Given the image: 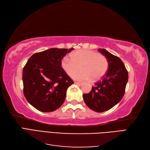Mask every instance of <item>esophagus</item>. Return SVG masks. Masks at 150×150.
Listing matches in <instances>:
<instances>
[{
  "label": "esophagus",
  "mask_w": 150,
  "mask_h": 150,
  "mask_svg": "<svg viewBox=\"0 0 150 150\" xmlns=\"http://www.w3.org/2000/svg\"><path fill=\"white\" fill-rule=\"evenodd\" d=\"M74 83H75L76 84H81V83H79V82H74Z\"/></svg>",
  "instance_id": "34e87169"
}]
</instances>
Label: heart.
<instances>
[{
	"instance_id": "obj_1",
	"label": "heart",
	"mask_w": 150,
	"mask_h": 150,
	"mask_svg": "<svg viewBox=\"0 0 150 150\" xmlns=\"http://www.w3.org/2000/svg\"><path fill=\"white\" fill-rule=\"evenodd\" d=\"M61 67L66 73L72 77L79 69H82L74 76L78 80H98L106 74L108 69V61L101 54L88 49H79L62 58Z\"/></svg>"
}]
</instances>
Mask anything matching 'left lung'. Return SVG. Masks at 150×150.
Listing matches in <instances>:
<instances>
[{
    "label": "left lung",
    "instance_id": "left-lung-1",
    "mask_svg": "<svg viewBox=\"0 0 150 150\" xmlns=\"http://www.w3.org/2000/svg\"><path fill=\"white\" fill-rule=\"evenodd\" d=\"M108 61V69L105 76L95 83L88 94H83L85 104L91 110L102 112L110 110L123 97L128 83V73L120 59L106 51L99 49Z\"/></svg>",
    "mask_w": 150,
    "mask_h": 150
}]
</instances>
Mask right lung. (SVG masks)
<instances>
[{"label":"right lung","instance_id":"obj_1","mask_svg":"<svg viewBox=\"0 0 150 150\" xmlns=\"http://www.w3.org/2000/svg\"><path fill=\"white\" fill-rule=\"evenodd\" d=\"M73 48H51L34 54L25 65L22 81L27 101L38 110L52 112L64 103L67 88L74 83L60 62Z\"/></svg>","mask_w":150,"mask_h":150}]
</instances>
